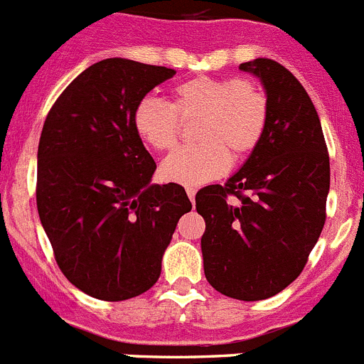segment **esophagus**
Instances as JSON below:
<instances>
[{"label":"esophagus","mask_w":364,"mask_h":364,"mask_svg":"<svg viewBox=\"0 0 364 364\" xmlns=\"http://www.w3.org/2000/svg\"><path fill=\"white\" fill-rule=\"evenodd\" d=\"M186 193H188V197H189V200H191V204H195V195H197V189L191 188V186H188V188H186Z\"/></svg>","instance_id":"1"}]
</instances>
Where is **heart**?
<instances>
[{
	"instance_id": "1",
	"label": "heart",
	"mask_w": 364,
	"mask_h": 364,
	"mask_svg": "<svg viewBox=\"0 0 364 364\" xmlns=\"http://www.w3.org/2000/svg\"><path fill=\"white\" fill-rule=\"evenodd\" d=\"M193 117H198L193 127L197 144L164 160L160 176L167 182L204 184L230 169L231 156L244 160L257 151L268 129V96L246 80L197 76L173 87L169 104L154 96L138 100L131 125L144 146L164 153L178 140V120Z\"/></svg>"
}]
</instances>
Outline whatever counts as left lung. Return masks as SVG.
Masks as SVG:
<instances>
[{"label": "left lung", "instance_id": "8db88e82", "mask_svg": "<svg viewBox=\"0 0 364 364\" xmlns=\"http://www.w3.org/2000/svg\"><path fill=\"white\" fill-rule=\"evenodd\" d=\"M268 95L264 140L224 186L197 193L205 279L239 301H262L301 275L326 220L330 156L319 114L290 70L269 58L240 63Z\"/></svg>", "mask_w": 364, "mask_h": 364}]
</instances>
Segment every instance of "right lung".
Listing matches in <instances>:
<instances>
[{
	"instance_id": "add662e5",
	"label": "right lung",
	"mask_w": 364,
	"mask_h": 364,
	"mask_svg": "<svg viewBox=\"0 0 364 364\" xmlns=\"http://www.w3.org/2000/svg\"><path fill=\"white\" fill-rule=\"evenodd\" d=\"M175 70L109 58L58 96L38 146L36 204L58 268L78 290L125 301L159 281L176 222L178 184L151 186L156 164L134 134L138 100Z\"/></svg>"
}]
</instances>
